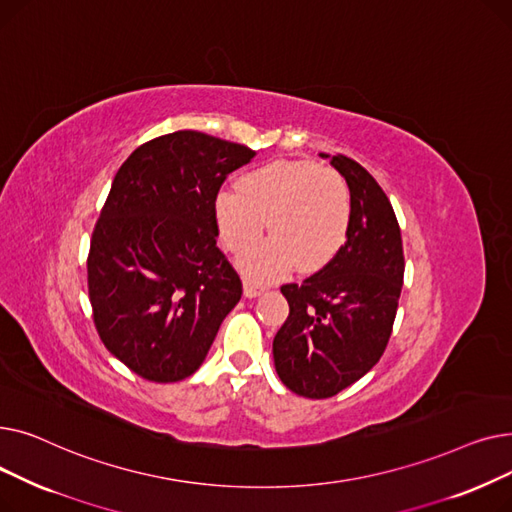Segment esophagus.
<instances>
[{"instance_id":"obj_1","label":"esophagus","mask_w":512,"mask_h":512,"mask_svg":"<svg viewBox=\"0 0 512 512\" xmlns=\"http://www.w3.org/2000/svg\"><path fill=\"white\" fill-rule=\"evenodd\" d=\"M265 290V284L261 282H255L251 278H245V297L253 299V297H259V294Z\"/></svg>"}]
</instances>
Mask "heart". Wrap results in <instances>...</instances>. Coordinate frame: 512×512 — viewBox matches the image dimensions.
I'll use <instances>...</instances> for the list:
<instances>
[{"label":"heart","instance_id":"heart-1","mask_svg":"<svg viewBox=\"0 0 512 512\" xmlns=\"http://www.w3.org/2000/svg\"><path fill=\"white\" fill-rule=\"evenodd\" d=\"M351 218L346 180L307 159L270 161L215 197L220 236L234 253L250 247L268 220L273 236L242 255V267L259 278L280 276L294 263L301 272L326 267L344 247Z\"/></svg>","mask_w":512,"mask_h":512}]
</instances>
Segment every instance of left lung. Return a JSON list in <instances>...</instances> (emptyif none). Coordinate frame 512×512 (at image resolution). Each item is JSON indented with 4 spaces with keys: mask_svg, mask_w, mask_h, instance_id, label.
I'll return each instance as SVG.
<instances>
[{
    "mask_svg": "<svg viewBox=\"0 0 512 512\" xmlns=\"http://www.w3.org/2000/svg\"><path fill=\"white\" fill-rule=\"evenodd\" d=\"M332 166L351 191V228L324 270L282 284L290 313L274 338L280 380L307 398L338 394L380 361L405 276L400 226L382 186L351 157L336 153Z\"/></svg>",
    "mask_w": 512,
    "mask_h": 512,
    "instance_id": "1",
    "label": "left lung"
}]
</instances>
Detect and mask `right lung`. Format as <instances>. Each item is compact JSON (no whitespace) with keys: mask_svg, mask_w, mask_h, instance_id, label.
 Masks as SVG:
<instances>
[{"mask_svg":"<svg viewBox=\"0 0 512 512\" xmlns=\"http://www.w3.org/2000/svg\"><path fill=\"white\" fill-rule=\"evenodd\" d=\"M255 151L197 130L161 134L120 166L87 257L95 330L157 384L195 373L242 282L218 247L215 197Z\"/></svg>","mask_w":512,"mask_h":512,"instance_id":"obj_1","label":"right lung"}]
</instances>
